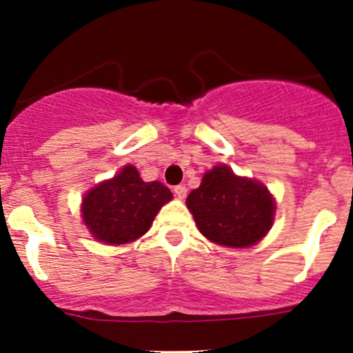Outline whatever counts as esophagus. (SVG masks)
Instances as JSON below:
<instances>
[{"label": "esophagus", "instance_id": "34e87169", "mask_svg": "<svg viewBox=\"0 0 353 353\" xmlns=\"http://www.w3.org/2000/svg\"><path fill=\"white\" fill-rule=\"evenodd\" d=\"M172 191H174V194H176V196L179 199L186 198V194H188V188L183 186V184H177V186H174Z\"/></svg>", "mask_w": 353, "mask_h": 353}]
</instances>
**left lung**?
<instances>
[{
	"label": "left lung",
	"instance_id": "8db88e82",
	"mask_svg": "<svg viewBox=\"0 0 353 353\" xmlns=\"http://www.w3.org/2000/svg\"><path fill=\"white\" fill-rule=\"evenodd\" d=\"M186 205L199 232L229 248H248L263 239L275 213V201L265 186L236 176L225 165L208 170Z\"/></svg>",
	"mask_w": 353,
	"mask_h": 353
}]
</instances>
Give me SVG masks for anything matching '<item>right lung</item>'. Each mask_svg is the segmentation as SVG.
Returning a JSON list of instances; mask_svg holds the SVG:
<instances>
[{"label":"right lung","instance_id":"1","mask_svg":"<svg viewBox=\"0 0 353 353\" xmlns=\"http://www.w3.org/2000/svg\"><path fill=\"white\" fill-rule=\"evenodd\" d=\"M172 199L159 181L143 183L133 165L87 193L81 205L85 225L105 244H126L150 229L159 210Z\"/></svg>","mask_w":353,"mask_h":353}]
</instances>
